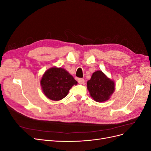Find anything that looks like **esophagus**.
Masks as SVG:
<instances>
[{"label": "esophagus", "instance_id": "34e87169", "mask_svg": "<svg viewBox=\"0 0 151 151\" xmlns=\"http://www.w3.org/2000/svg\"><path fill=\"white\" fill-rule=\"evenodd\" d=\"M77 82H78V83H79L80 84H84L85 81H84V79H81V78H79V79H77Z\"/></svg>", "mask_w": 151, "mask_h": 151}]
</instances>
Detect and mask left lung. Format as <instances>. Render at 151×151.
I'll list each match as a JSON object with an SVG mask.
<instances>
[{
	"instance_id": "1",
	"label": "left lung",
	"mask_w": 151,
	"mask_h": 151,
	"mask_svg": "<svg viewBox=\"0 0 151 151\" xmlns=\"http://www.w3.org/2000/svg\"><path fill=\"white\" fill-rule=\"evenodd\" d=\"M90 96L95 101L104 102L110 98L115 89V81L109 78L101 70L95 71L87 82Z\"/></svg>"
}]
</instances>
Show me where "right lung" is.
Listing matches in <instances>:
<instances>
[{"instance_id": "add662e5", "label": "right lung", "mask_w": 151, "mask_h": 151, "mask_svg": "<svg viewBox=\"0 0 151 151\" xmlns=\"http://www.w3.org/2000/svg\"><path fill=\"white\" fill-rule=\"evenodd\" d=\"M40 84L45 96L53 101H59L66 96L77 82L64 68L52 67L45 71Z\"/></svg>"}]
</instances>
